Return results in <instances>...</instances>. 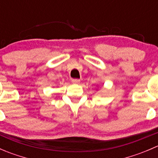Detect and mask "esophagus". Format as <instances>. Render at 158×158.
<instances>
[{"instance_id":"esophagus-1","label":"esophagus","mask_w":158,"mask_h":158,"mask_svg":"<svg viewBox=\"0 0 158 158\" xmlns=\"http://www.w3.org/2000/svg\"><path fill=\"white\" fill-rule=\"evenodd\" d=\"M72 82H73V83L74 84H79V82H80V80L78 79H73V80H72Z\"/></svg>"}]
</instances>
